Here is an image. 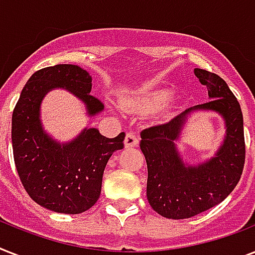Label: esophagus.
<instances>
[{"label": "esophagus", "instance_id": "34e87169", "mask_svg": "<svg viewBox=\"0 0 255 255\" xmlns=\"http://www.w3.org/2000/svg\"><path fill=\"white\" fill-rule=\"evenodd\" d=\"M137 144H139L137 136H136L135 133H132V132H128L127 135H126V139H124V147L132 148V147H136Z\"/></svg>", "mask_w": 255, "mask_h": 255}]
</instances>
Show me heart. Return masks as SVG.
<instances>
[{
  "mask_svg": "<svg viewBox=\"0 0 255 255\" xmlns=\"http://www.w3.org/2000/svg\"><path fill=\"white\" fill-rule=\"evenodd\" d=\"M172 98H173V92L169 90H155V91L131 96L124 100L123 106L128 111L136 114H148L167 106Z\"/></svg>",
  "mask_w": 255,
  "mask_h": 255,
  "instance_id": "b5f03b06",
  "label": "heart"
}]
</instances>
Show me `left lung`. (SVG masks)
Instances as JSON below:
<instances>
[{"instance_id":"left-lung-1","label":"left lung","mask_w":255,"mask_h":255,"mask_svg":"<svg viewBox=\"0 0 255 255\" xmlns=\"http://www.w3.org/2000/svg\"><path fill=\"white\" fill-rule=\"evenodd\" d=\"M194 75L208 88L209 102L188 108L169 123L140 133V149L148 168V202L156 213L172 220L193 217L224 201L240 181L245 164L244 118L238 100L216 74L194 69ZM198 111L218 113L227 131L210 159L189 164L178 152L177 141L189 116Z\"/></svg>"}]
</instances>
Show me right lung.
Listing matches in <instances>:
<instances>
[{
	"instance_id": "add662e5",
	"label": "right lung",
	"mask_w": 255,
	"mask_h": 255,
	"mask_svg": "<svg viewBox=\"0 0 255 255\" xmlns=\"http://www.w3.org/2000/svg\"><path fill=\"white\" fill-rule=\"evenodd\" d=\"M91 82V75L75 65L38 70L22 88L11 116L14 163L22 185L38 205L57 213L79 214L95 205L108 159L123 148L124 132L108 139L98 128L86 127L75 139L61 143L42 126V100L55 88L81 100L90 118L103 111L102 102L90 95Z\"/></svg>"
}]
</instances>
